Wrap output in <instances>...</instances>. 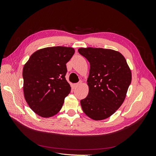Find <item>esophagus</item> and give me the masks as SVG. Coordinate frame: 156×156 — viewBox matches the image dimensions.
Wrapping results in <instances>:
<instances>
[{"instance_id":"obj_1","label":"esophagus","mask_w":156,"mask_h":156,"mask_svg":"<svg viewBox=\"0 0 156 156\" xmlns=\"http://www.w3.org/2000/svg\"><path fill=\"white\" fill-rule=\"evenodd\" d=\"M81 84V81H80V82H79L78 83H75V84H74V86L75 87H78V86H79L80 84Z\"/></svg>"}]
</instances>
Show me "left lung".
Here are the masks:
<instances>
[{"label":"left lung","mask_w":156,"mask_h":156,"mask_svg":"<svg viewBox=\"0 0 156 156\" xmlns=\"http://www.w3.org/2000/svg\"><path fill=\"white\" fill-rule=\"evenodd\" d=\"M90 65L88 96L81 100L83 112L94 120L107 119L124 102L131 72L124 56L112 49L80 48Z\"/></svg>","instance_id":"obj_1"}]
</instances>
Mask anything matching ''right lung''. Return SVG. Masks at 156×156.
Returning a JSON list of instances; mask_svg holds the SVG:
<instances>
[{"instance_id":"1","label":"right lung","mask_w":156,"mask_h":156,"mask_svg":"<svg viewBox=\"0 0 156 156\" xmlns=\"http://www.w3.org/2000/svg\"><path fill=\"white\" fill-rule=\"evenodd\" d=\"M75 50L67 47H51L33 53L23 69V92L28 105L44 118L57 114L71 91L66 80V63Z\"/></svg>"}]
</instances>
